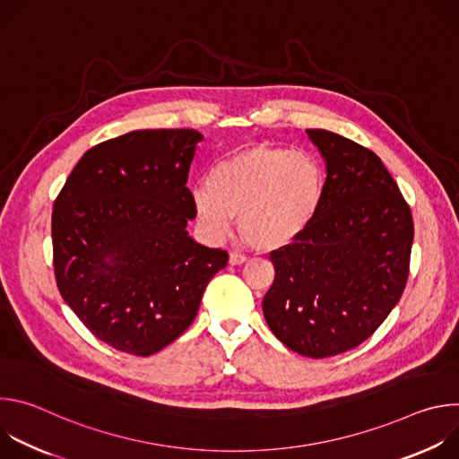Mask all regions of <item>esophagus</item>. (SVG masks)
<instances>
[{
    "label": "esophagus",
    "instance_id": "esophagus-1",
    "mask_svg": "<svg viewBox=\"0 0 459 459\" xmlns=\"http://www.w3.org/2000/svg\"><path fill=\"white\" fill-rule=\"evenodd\" d=\"M229 264H230V265H243V264H247V255L238 254V252H230Z\"/></svg>",
    "mask_w": 459,
    "mask_h": 459
}]
</instances>
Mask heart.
<instances>
[{"label": "heart", "instance_id": "1", "mask_svg": "<svg viewBox=\"0 0 459 459\" xmlns=\"http://www.w3.org/2000/svg\"><path fill=\"white\" fill-rule=\"evenodd\" d=\"M325 172L303 151L252 145L220 160L207 185L192 192L195 214L214 238L238 220L239 232L261 250L294 243L317 216Z\"/></svg>", "mask_w": 459, "mask_h": 459}]
</instances>
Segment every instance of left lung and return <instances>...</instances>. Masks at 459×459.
Returning <instances> with one entry per match:
<instances>
[{
  "instance_id": "left-lung-1",
  "label": "left lung",
  "mask_w": 459,
  "mask_h": 459,
  "mask_svg": "<svg viewBox=\"0 0 459 459\" xmlns=\"http://www.w3.org/2000/svg\"><path fill=\"white\" fill-rule=\"evenodd\" d=\"M307 134L326 163L323 204L294 243L271 252L276 276L264 314L285 347L329 358L370 338L400 301L414 223L370 149L323 128Z\"/></svg>"
}]
</instances>
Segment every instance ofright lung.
I'll return each mask as SVG.
<instances>
[{
    "label": "right lung",
    "instance_id": "right-lung-1",
    "mask_svg": "<svg viewBox=\"0 0 459 459\" xmlns=\"http://www.w3.org/2000/svg\"><path fill=\"white\" fill-rule=\"evenodd\" d=\"M192 128L133 130L83 154L52 211L61 298L116 351L151 356L179 338L229 254L195 243L186 188Z\"/></svg>",
    "mask_w": 459,
    "mask_h": 459
}]
</instances>
